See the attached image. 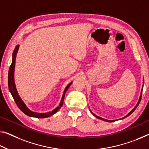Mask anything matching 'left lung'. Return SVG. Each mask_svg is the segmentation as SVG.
Returning a JSON list of instances; mask_svg holds the SVG:
<instances>
[{
	"label": "left lung",
	"mask_w": 149,
	"mask_h": 149,
	"mask_svg": "<svg viewBox=\"0 0 149 149\" xmlns=\"http://www.w3.org/2000/svg\"><path fill=\"white\" fill-rule=\"evenodd\" d=\"M142 92H143V89H142V91H141V97H140V98H139V102H138V103H137V104L136 105V107H134V108L131 111V112H130V113L127 114V116H125L124 118H126L127 117V116H129L130 114H131L132 113H133V111H134V110H135L136 108H137V107L139 106V103H140V102H141V97H142ZM91 113H92V112H91ZM92 114H93L94 116H95V117H97V118H99V119H101V120H104V121H107V122H114V121H115L114 120H107V119H104V118H100V117H99V116H97V115H95V114H93V113H92Z\"/></svg>",
	"instance_id": "8db88e82"
}]
</instances>
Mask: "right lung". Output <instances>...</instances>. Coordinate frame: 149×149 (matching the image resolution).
<instances>
[{
	"label": "right lung",
	"instance_id": "add662e5",
	"mask_svg": "<svg viewBox=\"0 0 149 149\" xmlns=\"http://www.w3.org/2000/svg\"><path fill=\"white\" fill-rule=\"evenodd\" d=\"M19 45L16 46L15 49L13 51L12 64H11L10 67V68H9L8 76V88L11 93V95H12L13 97L14 98V100L15 101L16 104H17V107L20 109V111H21L22 112H23V113L25 114H26L27 116H33V117H36V118H47V117H49V116H52V114L56 113V112L61 109V107H62V105H63V104L65 93L67 92V91L68 90V87L70 86V84H72V82H70V83L68 84L67 87H66L65 91H64L63 97H62V100H61V104H60V105H59V107H58L57 108L53 110L52 112H50V113H34V112H32L31 111H30V110L26 107V105L24 104V102H22V100H21V98H20L19 95H18L17 89H16V87H15V81H14V70H15V60H16V56H17V51H18V50H19Z\"/></svg>",
	"mask_w": 149,
	"mask_h": 149
}]
</instances>
